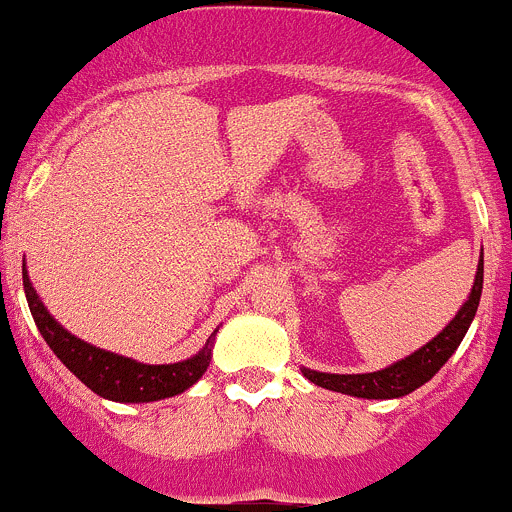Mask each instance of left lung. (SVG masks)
I'll use <instances>...</instances> for the list:
<instances>
[{
	"label": "left lung",
	"instance_id": "8db88e82",
	"mask_svg": "<svg viewBox=\"0 0 512 512\" xmlns=\"http://www.w3.org/2000/svg\"><path fill=\"white\" fill-rule=\"evenodd\" d=\"M480 294H483V259L478 264V276H475V284H472L470 296L462 304V309L457 311L455 319L437 334L432 342H427L425 347L417 349L415 354H410L402 362L392 364L387 369H379V372L369 374H326V372H314V369H304V377L309 382L319 384L324 389H332V392L352 394V397H364V399H392V397H405V394L415 392L417 387L427 382V379L435 377L440 372L442 364L452 357L457 347H460L462 337H465L467 326L475 319V311H478Z\"/></svg>",
	"mask_w": 512,
	"mask_h": 512
}]
</instances>
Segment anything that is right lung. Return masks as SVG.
<instances>
[{
	"label": "right lung",
	"mask_w": 512,
	"mask_h": 512,
	"mask_svg": "<svg viewBox=\"0 0 512 512\" xmlns=\"http://www.w3.org/2000/svg\"><path fill=\"white\" fill-rule=\"evenodd\" d=\"M22 281L29 311H32L34 324L45 342L60 357V362L100 397L113 399V402H155V399L186 392L208 369V362H211L208 344L196 357L178 364H140L135 359L92 347V344L77 339L75 334L65 332L52 319L37 291L29 284L27 269H22Z\"/></svg>",
	"instance_id": "obj_1"
}]
</instances>
